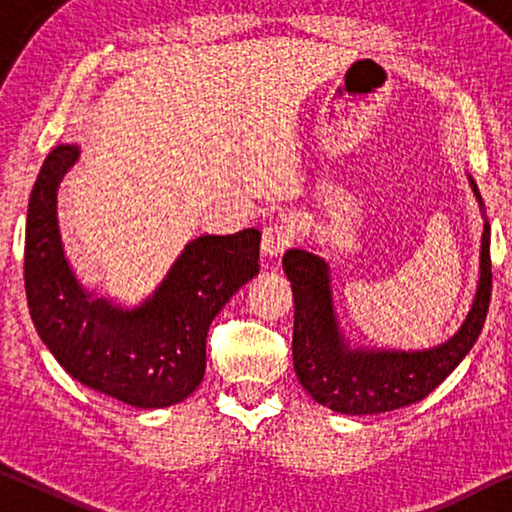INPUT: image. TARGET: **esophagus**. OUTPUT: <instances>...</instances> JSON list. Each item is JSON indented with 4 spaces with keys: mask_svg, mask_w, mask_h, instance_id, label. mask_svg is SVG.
<instances>
[{
    "mask_svg": "<svg viewBox=\"0 0 512 512\" xmlns=\"http://www.w3.org/2000/svg\"><path fill=\"white\" fill-rule=\"evenodd\" d=\"M291 246V230L287 223H271L262 232V253L266 257H280Z\"/></svg>",
    "mask_w": 512,
    "mask_h": 512,
    "instance_id": "esophagus-1",
    "label": "esophagus"
}]
</instances>
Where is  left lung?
<instances>
[{"label": "left lung", "instance_id": "1", "mask_svg": "<svg viewBox=\"0 0 512 512\" xmlns=\"http://www.w3.org/2000/svg\"><path fill=\"white\" fill-rule=\"evenodd\" d=\"M467 180L483 212L481 194L470 173ZM479 262L472 307L452 339L429 350H386L350 345L334 311L327 262L309 250H287L282 268L296 302L293 368L302 388L318 404L345 415L386 413L424 400L452 375L483 329L492 291L488 221L483 223Z\"/></svg>", "mask_w": 512, "mask_h": 512}]
</instances>
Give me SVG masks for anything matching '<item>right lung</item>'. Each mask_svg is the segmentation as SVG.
Segmentation results:
<instances>
[{
  "label": "right lung",
  "mask_w": 512,
  "mask_h": 512,
  "mask_svg": "<svg viewBox=\"0 0 512 512\" xmlns=\"http://www.w3.org/2000/svg\"><path fill=\"white\" fill-rule=\"evenodd\" d=\"M79 155V144H58L31 189L24 287L33 325L83 386L137 409L183 402L203 381L214 316L259 273L262 232L189 241L149 298L121 307L83 287L60 239L58 187Z\"/></svg>",
  "instance_id": "obj_1"
}]
</instances>
